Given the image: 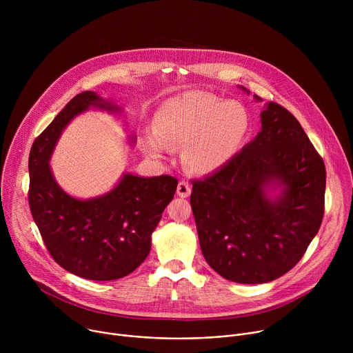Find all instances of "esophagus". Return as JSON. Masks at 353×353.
I'll list each match as a JSON object with an SVG mask.
<instances>
[{
  "instance_id": "1",
  "label": "esophagus",
  "mask_w": 353,
  "mask_h": 353,
  "mask_svg": "<svg viewBox=\"0 0 353 353\" xmlns=\"http://www.w3.org/2000/svg\"><path fill=\"white\" fill-rule=\"evenodd\" d=\"M190 194H191V187H190V184H188L187 181L181 180V181L179 183V185H177V195L181 196V198H185V196H188Z\"/></svg>"
}]
</instances>
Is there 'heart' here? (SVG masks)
<instances>
[{
  "instance_id": "1",
  "label": "heart",
  "mask_w": 353,
  "mask_h": 353,
  "mask_svg": "<svg viewBox=\"0 0 353 353\" xmlns=\"http://www.w3.org/2000/svg\"><path fill=\"white\" fill-rule=\"evenodd\" d=\"M250 127L243 106L211 94L188 92L168 99L154 117V135L142 148L159 157L166 148H184V162L195 173L225 166L241 146Z\"/></svg>"
}]
</instances>
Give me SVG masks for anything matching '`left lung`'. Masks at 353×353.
I'll return each instance as SVG.
<instances>
[{
  "mask_svg": "<svg viewBox=\"0 0 353 353\" xmlns=\"http://www.w3.org/2000/svg\"><path fill=\"white\" fill-rule=\"evenodd\" d=\"M274 182L284 190L268 200L265 187ZM191 183L204 259L233 282L265 283L290 271L323 222V158L296 117L275 102L261 112V131L241 152Z\"/></svg>",
  "mask_w": 353,
  "mask_h": 353,
  "instance_id": "left-lung-1",
  "label": "left lung"
}]
</instances>
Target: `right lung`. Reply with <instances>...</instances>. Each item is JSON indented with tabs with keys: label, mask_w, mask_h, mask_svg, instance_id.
<instances>
[{
	"label": "right lung",
	"mask_w": 353,
	"mask_h": 353,
	"mask_svg": "<svg viewBox=\"0 0 353 353\" xmlns=\"http://www.w3.org/2000/svg\"><path fill=\"white\" fill-rule=\"evenodd\" d=\"M90 106L119 110L90 90L72 97L32 145L28 198L46 248L60 267L85 279L113 281L148 257L150 236L174 196L177 179L127 173L102 196L82 201L64 192L48 161L65 125Z\"/></svg>",
	"instance_id": "obj_1"
}]
</instances>
